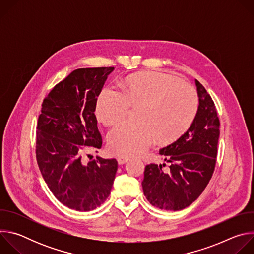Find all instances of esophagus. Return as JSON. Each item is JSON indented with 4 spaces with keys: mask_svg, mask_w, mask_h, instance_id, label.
Wrapping results in <instances>:
<instances>
[{
    "mask_svg": "<svg viewBox=\"0 0 254 254\" xmlns=\"http://www.w3.org/2000/svg\"><path fill=\"white\" fill-rule=\"evenodd\" d=\"M128 160H129V158H128V157L121 156V157H119V158H118V163H119V165H124V164H126Z\"/></svg>",
    "mask_w": 254,
    "mask_h": 254,
    "instance_id": "1",
    "label": "esophagus"
}]
</instances>
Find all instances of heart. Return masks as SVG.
I'll list each match as a JSON object with an SVG mask.
<instances>
[{
    "mask_svg": "<svg viewBox=\"0 0 254 254\" xmlns=\"http://www.w3.org/2000/svg\"><path fill=\"white\" fill-rule=\"evenodd\" d=\"M122 89L104 87L95 106L97 119L105 126L122 123L129 106H140L137 116L140 124H123L108 134V147L118 155H140L156 137L159 141L175 139L190 127L198 110L195 90L162 72L134 74Z\"/></svg>",
    "mask_w": 254,
    "mask_h": 254,
    "instance_id": "1",
    "label": "heart"
}]
</instances>
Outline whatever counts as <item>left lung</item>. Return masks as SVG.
Wrapping results in <instances>:
<instances>
[{"instance_id":"obj_1","label":"left lung","mask_w":254,"mask_h":254,"mask_svg":"<svg viewBox=\"0 0 254 254\" xmlns=\"http://www.w3.org/2000/svg\"><path fill=\"white\" fill-rule=\"evenodd\" d=\"M198 110L186 132L160 155L170 163L151 164L141 182L144 196L155 207L178 211L191 205L202 194L213 175L219 139V119L215 104L204 86L195 79Z\"/></svg>"}]
</instances>
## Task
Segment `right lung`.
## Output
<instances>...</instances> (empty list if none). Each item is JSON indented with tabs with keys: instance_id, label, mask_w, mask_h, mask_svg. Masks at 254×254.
<instances>
[{
	"instance_id": "add662e5",
	"label": "right lung",
	"mask_w": 254,
	"mask_h": 254,
	"mask_svg": "<svg viewBox=\"0 0 254 254\" xmlns=\"http://www.w3.org/2000/svg\"><path fill=\"white\" fill-rule=\"evenodd\" d=\"M115 67L79 68L54 86L43 100L36 136V158L53 195L76 211H90L110 196L116 159H82L101 148L94 115L96 100Z\"/></svg>"
}]
</instances>
